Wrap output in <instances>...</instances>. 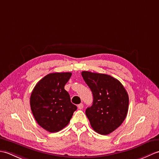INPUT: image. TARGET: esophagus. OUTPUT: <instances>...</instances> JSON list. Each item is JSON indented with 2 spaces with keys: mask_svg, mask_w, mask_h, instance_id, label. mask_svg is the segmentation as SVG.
Masks as SVG:
<instances>
[{
  "mask_svg": "<svg viewBox=\"0 0 159 159\" xmlns=\"http://www.w3.org/2000/svg\"><path fill=\"white\" fill-rule=\"evenodd\" d=\"M78 108H79V109H83V104L80 103L79 104H78Z\"/></svg>",
  "mask_w": 159,
  "mask_h": 159,
  "instance_id": "esophagus-1",
  "label": "esophagus"
}]
</instances>
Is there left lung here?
I'll return each mask as SVG.
<instances>
[{"mask_svg":"<svg viewBox=\"0 0 159 159\" xmlns=\"http://www.w3.org/2000/svg\"><path fill=\"white\" fill-rule=\"evenodd\" d=\"M85 82L93 93V104L85 111L91 126L96 133H112L122 124L128 109V95L119 80L105 74L83 71Z\"/></svg>","mask_w":159,"mask_h":159,"instance_id":"left-lung-1","label":"left lung"}]
</instances>
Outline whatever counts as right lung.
I'll list each match as a JSON object with an SVG mask.
<instances>
[{"instance_id": "obj_1", "label": "right lung", "mask_w": 159, "mask_h": 159, "mask_svg": "<svg viewBox=\"0 0 159 159\" xmlns=\"http://www.w3.org/2000/svg\"><path fill=\"white\" fill-rule=\"evenodd\" d=\"M71 76V72L50 73L36 84L31 93L30 105L33 116L50 133L65 128L77 109L64 89Z\"/></svg>"}]
</instances>
